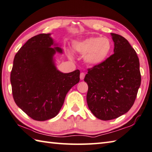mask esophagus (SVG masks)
<instances>
[{
  "label": "esophagus",
  "instance_id": "esophagus-1",
  "mask_svg": "<svg viewBox=\"0 0 152 152\" xmlns=\"http://www.w3.org/2000/svg\"><path fill=\"white\" fill-rule=\"evenodd\" d=\"M84 77H85V74L84 72H81L80 75V78L81 80L84 79Z\"/></svg>",
  "mask_w": 152,
  "mask_h": 152
}]
</instances>
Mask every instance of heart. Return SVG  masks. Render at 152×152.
Wrapping results in <instances>:
<instances>
[{"label":"heart","instance_id":"b5f03b06","mask_svg":"<svg viewBox=\"0 0 152 152\" xmlns=\"http://www.w3.org/2000/svg\"><path fill=\"white\" fill-rule=\"evenodd\" d=\"M73 48L79 54L84 55V60L87 64L95 66L102 64L110 57L112 44L107 38L90 37L74 42Z\"/></svg>","mask_w":152,"mask_h":152}]
</instances>
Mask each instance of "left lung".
I'll list each match as a JSON object with an SVG mask.
<instances>
[{"label":"left lung","instance_id":"8db88e82","mask_svg":"<svg viewBox=\"0 0 152 152\" xmlns=\"http://www.w3.org/2000/svg\"><path fill=\"white\" fill-rule=\"evenodd\" d=\"M114 54L88 70V107L98 119L110 120L128 112L141 84L139 58L125 38L111 33Z\"/></svg>","mask_w":152,"mask_h":152}]
</instances>
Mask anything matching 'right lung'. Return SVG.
<instances>
[{
    "label": "right lung",
    "instance_id": "1",
    "mask_svg": "<svg viewBox=\"0 0 152 152\" xmlns=\"http://www.w3.org/2000/svg\"><path fill=\"white\" fill-rule=\"evenodd\" d=\"M51 34H38L16 54L10 74L14 100L33 120L56 116L68 91L80 81V70H58L54 55L63 53Z\"/></svg>",
    "mask_w": 152,
    "mask_h": 152
}]
</instances>
